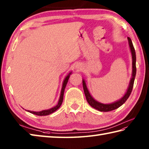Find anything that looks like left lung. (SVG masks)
Masks as SVG:
<instances>
[{
    "label": "left lung",
    "mask_w": 149,
    "mask_h": 149,
    "mask_svg": "<svg viewBox=\"0 0 149 149\" xmlns=\"http://www.w3.org/2000/svg\"><path fill=\"white\" fill-rule=\"evenodd\" d=\"M128 40L129 43V46L130 47L131 53L132 55V68H133V69H132V77L130 80V82L128 91H127L125 95H124L123 98L120 100H118L117 102H115L110 104H102V103H100L96 101L95 100H94L93 97L91 96V94L89 93V92L87 89V87H86V83L85 82V81L83 80V90H84V93H85V94L86 101L88 102L89 105H90L91 107H93L94 108V109L100 111L107 112V111H113L117 109V108L120 107L124 103H125V102L129 98V96H130L132 89H133L134 80H135V77H136V51H135V49L134 47L133 44H132V40L129 37H128Z\"/></svg>",
    "instance_id": "8db88e82"
}]
</instances>
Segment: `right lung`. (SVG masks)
Masks as SVG:
<instances>
[{
	"mask_svg": "<svg viewBox=\"0 0 149 149\" xmlns=\"http://www.w3.org/2000/svg\"><path fill=\"white\" fill-rule=\"evenodd\" d=\"M71 74V73H70V74L67 75L66 77L65 78V79H64V82H63V87H62V91H61V96H60V99H59V101L58 102V104L55 106L54 107H52L51 109H49L48 110H44V111H40V112H35V111H29L30 113H32V114L34 115H38V116H45V115H50L51 113H53V112H55V111L57 110L59 107H61V105L62 104V103H63V96H64V89L66 88V84L68 81V79H69V77H70V75Z\"/></svg>",
	"mask_w": 149,
	"mask_h": 149,
	"instance_id": "obj_1",
	"label": "right lung"
}]
</instances>
